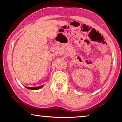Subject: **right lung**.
Listing matches in <instances>:
<instances>
[{"instance_id":"right-lung-1","label":"right lung","mask_w":122,"mask_h":122,"mask_svg":"<svg viewBox=\"0 0 122 122\" xmlns=\"http://www.w3.org/2000/svg\"><path fill=\"white\" fill-rule=\"evenodd\" d=\"M43 86H37V87H35V88H32V87H27L26 86V88L29 89H30V90H38L39 89H40L41 88H42Z\"/></svg>"}]
</instances>
